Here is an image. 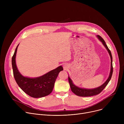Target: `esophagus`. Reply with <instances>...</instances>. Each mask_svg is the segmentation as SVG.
Masks as SVG:
<instances>
[{"mask_svg":"<svg viewBox=\"0 0 124 124\" xmlns=\"http://www.w3.org/2000/svg\"><path fill=\"white\" fill-rule=\"evenodd\" d=\"M63 68H64V69L65 70H66V69H67L68 68V66L67 64H65V65H64V66H63Z\"/></svg>","mask_w":124,"mask_h":124,"instance_id":"esophagus-1","label":"esophagus"}]
</instances>
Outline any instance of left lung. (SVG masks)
Returning <instances> with one entry per match:
<instances>
[{
    "mask_svg": "<svg viewBox=\"0 0 124 124\" xmlns=\"http://www.w3.org/2000/svg\"><path fill=\"white\" fill-rule=\"evenodd\" d=\"M97 37L98 38V39H99V40L102 42L103 45L105 46V47L107 48V49L108 50L109 55L110 56V58H111V69H110V74H109V76L108 78V79L102 85H101V86L94 88V89H85V88H79L77 86H76L74 84L72 80H71V79L69 77H68V80H69V84L70 85V89H71L72 91L76 95L78 96H80V97H90V96H95V95H97L99 94H100L103 89L104 88L106 87L108 85V82H109L110 80L111 79L112 75V73H113V66H112V55H111V53L110 50H109V49L108 48V47L107 44H106L105 41H104V40L99 35H97Z\"/></svg>",
    "mask_w": 124,
    "mask_h": 124,
    "instance_id": "8db88e82",
    "label": "left lung"
}]
</instances>
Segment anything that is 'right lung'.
I'll list each match as a JSON object with an SVG mask.
<instances>
[{
    "instance_id": "1",
    "label": "right lung",
    "mask_w": 124,
    "mask_h": 124,
    "mask_svg": "<svg viewBox=\"0 0 124 124\" xmlns=\"http://www.w3.org/2000/svg\"><path fill=\"white\" fill-rule=\"evenodd\" d=\"M19 45L12 58L13 74L16 83L23 92L31 97L39 98L48 95L54 89L59 73L63 70V67L60 66L44 75L36 78L23 77L17 70L16 64V56Z\"/></svg>"
}]
</instances>
